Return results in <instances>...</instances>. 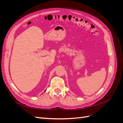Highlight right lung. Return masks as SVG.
<instances>
[{"label":"right lung","mask_w":123,"mask_h":123,"mask_svg":"<svg viewBox=\"0 0 123 123\" xmlns=\"http://www.w3.org/2000/svg\"><path fill=\"white\" fill-rule=\"evenodd\" d=\"M45 91H46V90H45Z\"/></svg>","instance_id":"1"}]
</instances>
